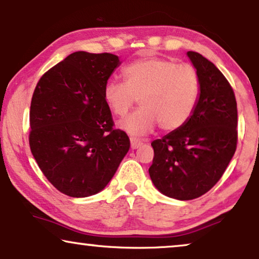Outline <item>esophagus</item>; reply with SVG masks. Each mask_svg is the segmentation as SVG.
Here are the masks:
<instances>
[{
    "instance_id": "34e87169",
    "label": "esophagus",
    "mask_w": 259,
    "mask_h": 259,
    "mask_svg": "<svg viewBox=\"0 0 259 259\" xmlns=\"http://www.w3.org/2000/svg\"><path fill=\"white\" fill-rule=\"evenodd\" d=\"M131 148L132 150H137V148H139L141 145H143V143L139 139H137V138H131Z\"/></svg>"
}]
</instances>
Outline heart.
<instances>
[{"label": "heart", "instance_id": "heart-1", "mask_svg": "<svg viewBox=\"0 0 259 259\" xmlns=\"http://www.w3.org/2000/svg\"><path fill=\"white\" fill-rule=\"evenodd\" d=\"M123 77L125 82L109 80L105 84L104 99L119 116L125 115L139 99L141 108L118 123L133 136L150 133L158 123L166 132L182 128L199 100L200 81L196 69L173 60H136L123 69Z\"/></svg>", "mask_w": 259, "mask_h": 259}]
</instances>
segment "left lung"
I'll use <instances>...</instances> for the list:
<instances>
[{"label":"left lung","mask_w":259,"mask_h":259,"mask_svg":"<svg viewBox=\"0 0 259 259\" xmlns=\"http://www.w3.org/2000/svg\"><path fill=\"white\" fill-rule=\"evenodd\" d=\"M200 81L192 116L182 128L152 141L154 158L148 173L159 192L191 200L213 187L237 147V102L221 70L196 52H187Z\"/></svg>","instance_id":"1"}]
</instances>
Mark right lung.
Returning <instances> with one entry per match:
<instances>
[{
	"instance_id": "add662e5",
	"label": "right lung",
	"mask_w": 259,
	"mask_h": 259,
	"mask_svg": "<svg viewBox=\"0 0 259 259\" xmlns=\"http://www.w3.org/2000/svg\"><path fill=\"white\" fill-rule=\"evenodd\" d=\"M120 63L111 53L75 52L35 87L30 151L46 178L69 197L104 190L130 150L127 134L113 128L104 99L105 84Z\"/></svg>"
}]
</instances>
